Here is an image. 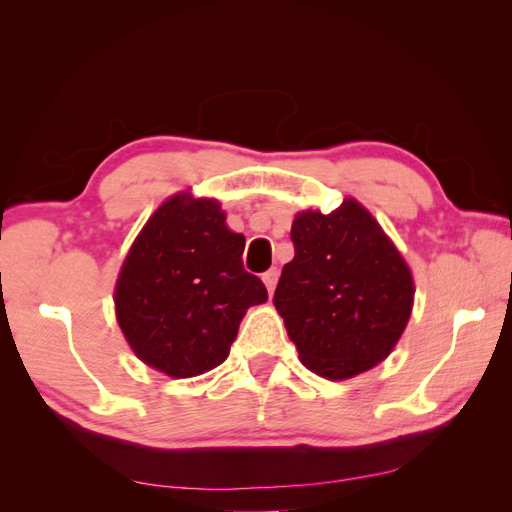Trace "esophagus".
<instances>
[{
    "mask_svg": "<svg viewBox=\"0 0 512 512\" xmlns=\"http://www.w3.org/2000/svg\"><path fill=\"white\" fill-rule=\"evenodd\" d=\"M262 279H264V284H266V290L270 292V295H273V290L277 286V279H279V270L277 268H270L268 273L262 275Z\"/></svg>",
    "mask_w": 512,
    "mask_h": 512,
    "instance_id": "obj_1",
    "label": "esophagus"
}]
</instances>
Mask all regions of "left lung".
<instances>
[{"mask_svg":"<svg viewBox=\"0 0 512 512\" xmlns=\"http://www.w3.org/2000/svg\"><path fill=\"white\" fill-rule=\"evenodd\" d=\"M295 259L281 270L273 303L314 374L345 380L394 350L413 306L405 259L365 206L347 198L292 222Z\"/></svg>","mask_w":512,"mask_h":512,"instance_id":"left-lung-1","label":"left lung"}]
</instances>
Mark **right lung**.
<instances>
[{
	"label": "right lung",
	"mask_w": 512,
	"mask_h": 512,
	"mask_svg": "<svg viewBox=\"0 0 512 512\" xmlns=\"http://www.w3.org/2000/svg\"><path fill=\"white\" fill-rule=\"evenodd\" d=\"M244 235L220 202L169 198L149 217L116 281V319L134 354L173 378L209 372L231 352L250 306L268 299L244 270Z\"/></svg>",
	"instance_id": "1"
}]
</instances>
